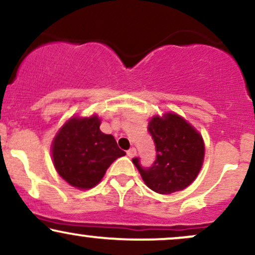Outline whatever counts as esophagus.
Wrapping results in <instances>:
<instances>
[{
	"label": "esophagus",
	"instance_id": "1",
	"mask_svg": "<svg viewBox=\"0 0 255 255\" xmlns=\"http://www.w3.org/2000/svg\"><path fill=\"white\" fill-rule=\"evenodd\" d=\"M136 154V150L134 147H131V148H129V150L127 151V156L129 157V158H133L134 156H135Z\"/></svg>",
	"mask_w": 255,
	"mask_h": 255
}]
</instances>
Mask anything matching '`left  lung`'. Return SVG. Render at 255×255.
<instances>
[{
	"mask_svg": "<svg viewBox=\"0 0 255 255\" xmlns=\"http://www.w3.org/2000/svg\"><path fill=\"white\" fill-rule=\"evenodd\" d=\"M148 133L156 145V160L150 168L133 158L148 188L159 194H171L188 187L200 171L204 162V140L197 129L177 114L153 116Z\"/></svg>",
	"mask_w": 255,
	"mask_h": 255,
	"instance_id": "left-lung-1",
	"label": "left lung"
}]
</instances>
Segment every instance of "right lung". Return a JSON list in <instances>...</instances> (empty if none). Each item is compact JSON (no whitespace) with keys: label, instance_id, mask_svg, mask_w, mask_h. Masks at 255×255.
<instances>
[{"label":"right lung","instance_id":"1","mask_svg":"<svg viewBox=\"0 0 255 255\" xmlns=\"http://www.w3.org/2000/svg\"><path fill=\"white\" fill-rule=\"evenodd\" d=\"M101 120L72 118L62 126L51 146L52 160L58 175L79 189L99 183L114 160L125 156L115 137L99 129Z\"/></svg>","mask_w":255,"mask_h":255}]
</instances>
